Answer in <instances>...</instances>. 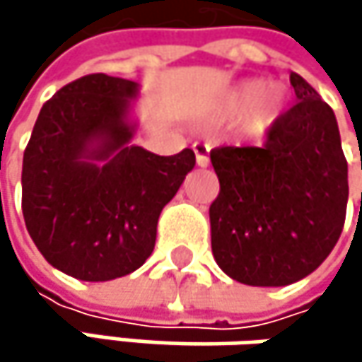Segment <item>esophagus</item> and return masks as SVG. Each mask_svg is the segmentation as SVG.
Returning a JSON list of instances; mask_svg holds the SVG:
<instances>
[{
	"mask_svg": "<svg viewBox=\"0 0 362 362\" xmlns=\"http://www.w3.org/2000/svg\"><path fill=\"white\" fill-rule=\"evenodd\" d=\"M192 151H194V157H197V165L199 168H207L209 165V146L203 144V142H194Z\"/></svg>",
	"mask_w": 362,
	"mask_h": 362,
	"instance_id": "obj_1",
	"label": "esophagus"
}]
</instances>
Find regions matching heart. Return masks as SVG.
<instances>
[{"instance_id": "obj_1", "label": "heart", "mask_w": 362, "mask_h": 362, "mask_svg": "<svg viewBox=\"0 0 362 362\" xmlns=\"http://www.w3.org/2000/svg\"><path fill=\"white\" fill-rule=\"evenodd\" d=\"M235 105L239 109L252 105L247 127H250L253 136H259L274 123V119H276V115L281 110V105H283V98L274 90L264 92L262 81H250L239 90V94L235 98Z\"/></svg>"}]
</instances>
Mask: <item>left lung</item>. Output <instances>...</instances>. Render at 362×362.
Instances as JSON below:
<instances>
[{"label":"left lung","mask_w":362,"mask_h":362,"mask_svg":"<svg viewBox=\"0 0 362 362\" xmlns=\"http://www.w3.org/2000/svg\"><path fill=\"white\" fill-rule=\"evenodd\" d=\"M298 103L262 146L209 153L220 194L209 207L211 252L235 281L283 287L315 272L335 247L348 205V163L331 107L298 73Z\"/></svg>","instance_id":"1"}]
</instances>
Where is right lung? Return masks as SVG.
I'll use <instances>...</instances> for the list:
<instances>
[{
    "instance_id": "1",
    "label": "right lung",
    "mask_w": 362,
    "mask_h": 362,
    "mask_svg": "<svg viewBox=\"0 0 362 362\" xmlns=\"http://www.w3.org/2000/svg\"><path fill=\"white\" fill-rule=\"evenodd\" d=\"M138 83L105 73L60 88L39 110L23 157V216L41 255L79 281H112L155 250L161 209L194 153L132 144Z\"/></svg>"
}]
</instances>
